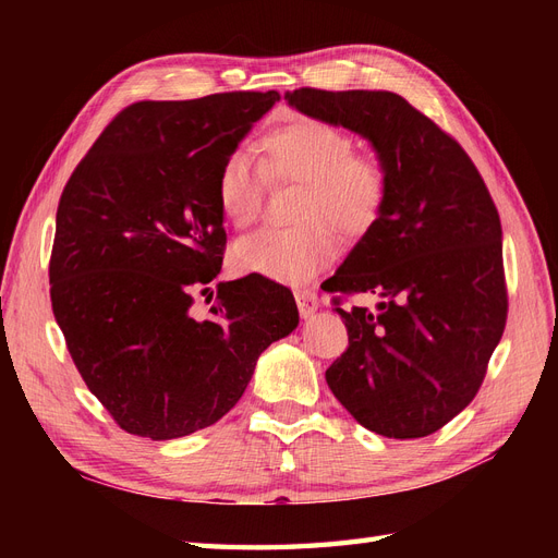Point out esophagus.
Here are the masks:
<instances>
[{
    "label": "esophagus",
    "instance_id": "34e87169",
    "mask_svg": "<svg viewBox=\"0 0 558 558\" xmlns=\"http://www.w3.org/2000/svg\"><path fill=\"white\" fill-rule=\"evenodd\" d=\"M295 302H298L300 316H310L318 310V295L312 289H298L295 291Z\"/></svg>",
    "mask_w": 558,
    "mask_h": 558
}]
</instances>
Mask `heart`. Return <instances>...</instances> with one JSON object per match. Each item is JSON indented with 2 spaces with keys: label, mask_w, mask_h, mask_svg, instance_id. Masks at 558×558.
Segmentation results:
<instances>
[{
  "label": "heart",
  "mask_w": 558,
  "mask_h": 558,
  "mask_svg": "<svg viewBox=\"0 0 558 558\" xmlns=\"http://www.w3.org/2000/svg\"><path fill=\"white\" fill-rule=\"evenodd\" d=\"M260 162L232 150L218 167L216 205L228 223L248 228L258 221L267 179L300 181L293 228H267L232 246V265L244 275L302 283L340 256V238H363L386 207V165L324 118L291 116L260 140Z\"/></svg>",
  "instance_id": "b5f03b06"
}]
</instances>
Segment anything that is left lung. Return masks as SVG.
Returning a JSON list of instances; mask_svg holds the SVG:
<instances>
[{
	"label": "left lung",
	"mask_w": 558,
	"mask_h": 558,
	"mask_svg": "<svg viewBox=\"0 0 558 558\" xmlns=\"http://www.w3.org/2000/svg\"><path fill=\"white\" fill-rule=\"evenodd\" d=\"M286 97L363 134L388 172L377 226L320 286L349 332L326 381L367 430L426 437L477 396L508 320L492 193L463 146L391 90L298 88ZM363 292L383 300L377 313L341 307Z\"/></svg>",
	"instance_id": "obj_1"
}]
</instances>
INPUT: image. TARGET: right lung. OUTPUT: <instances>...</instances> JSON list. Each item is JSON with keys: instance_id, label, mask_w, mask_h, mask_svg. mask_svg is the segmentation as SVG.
Returning <instances> with one entry per match:
<instances>
[{"instance_id": "1", "label": "right lung", "mask_w": 558, "mask_h": 558, "mask_svg": "<svg viewBox=\"0 0 558 558\" xmlns=\"http://www.w3.org/2000/svg\"><path fill=\"white\" fill-rule=\"evenodd\" d=\"M279 97L134 102L64 185L50 305L78 375L130 435L174 440L216 424L260 353L298 326L293 293L260 275L216 283L207 318L191 312L226 253L218 167Z\"/></svg>"}]
</instances>
